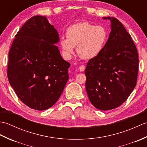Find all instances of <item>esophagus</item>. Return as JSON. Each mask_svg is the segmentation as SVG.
Returning a JSON list of instances; mask_svg holds the SVG:
<instances>
[{"instance_id":"1","label":"esophagus","mask_w":147,"mask_h":147,"mask_svg":"<svg viewBox=\"0 0 147 147\" xmlns=\"http://www.w3.org/2000/svg\"><path fill=\"white\" fill-rule=\"evenodd\" d=\"M85 65H80V67H79V70H80L81 72L84 71H85Z\"/></svg>"}]
</instances>
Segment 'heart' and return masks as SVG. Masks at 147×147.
I'll return each instance as SVG.
<instances>
[{
	"label": "heart",
	"mask_w": 147,
	"mask_h": 147,
	"mask_svg": "<svg viewBox=\"0 0 147 147\" xmlns=\"http://www.w3.org/2000/svg\"><path fill=\"white\" fill-rule=\"evenodd\" d=\"M62 38L60 45L64 56L71 59L77 47V53L85 60L95 59L101 54L107 41V32L104 27L95 26L88 22H81L69 26Z\"/></svg>",
	"instance_id": "heart-1"
}]
</instances>
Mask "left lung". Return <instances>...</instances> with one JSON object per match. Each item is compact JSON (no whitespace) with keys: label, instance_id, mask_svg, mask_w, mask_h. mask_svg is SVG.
Here are the masks:
<instances>
[{"label":"left lung","instance_id":"left-lung-1","mask_svg":"<svg viewBox=\"0 0 147 147\" xmlns=\"http://www.w3.org/2000/svg\"><path fill=\"white\" fill-rule=\"evenodd\" d=\"M102 18L111 21V32L101 54L87 63L85 87L92 104L109 111L123 104L135 88L138 54L123 24L113 17Z\"/></svg>","mask_w":147,"mask_h":147}]
</instances>
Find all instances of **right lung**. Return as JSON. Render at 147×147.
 <instances>
[{
	"instance_id": "add662e5",
	"label": "right lung",
	"mask_w": 147,
	"mask_h": 147,
	"mask_svg": "<svg viewBox=\"0 0 147 147\" xmlns=\"http://www.w3.org/2000/svg\"><path fill=\"white\" fill-rule=\"evenodd\" d=\"M59 42L57 30L42 16L29 19L15 36L7 77L18 97L30 108L48 109L63 92L70 64L55 45Z\"/></svg>"
}]
</instances>
